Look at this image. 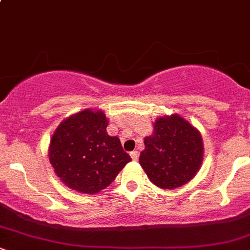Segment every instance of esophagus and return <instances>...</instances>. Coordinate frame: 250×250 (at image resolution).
Listing matches in <instances>:
<instances>
[{
	"label": "esophagus",
	"mask_w": 250,
	"mask_h": 250,
	"mask_svg": "<svg viewBox=\"0 0 250 250\" xmlns=\"http://www.w3.org/2000/svg\"><path fill=\"white\" fill-rule=\"evenodd\" d=\"M130 157L134 160V161H136V160L139 159V151H137V150H133V151H131V153H130Z\"/></svg>",
	"instance_id": "esophagus-1"
}]
</instances>
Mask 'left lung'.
<instances>
[{
    "instance_id": "obj_1",
    "label": "left lung",
    "mask_w": 250,
    "mask_h": 250,
    "mask_svg": "<svg viewBox=\"0 0 250 250\" xmlns=\"http://www.w3.org/2000/svg\"><path fill=\"white\" fill-rule=\"evenodd\" d=\"M140 165L157 187L175 189L186 185L202 165L200 131L177 114L159 117L154 131L145 139Z\"/></svg>"
}]
</instances>
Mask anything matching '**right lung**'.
<instances>
[{
	"instance_id": "add662e5",
	"label": "right lung",
	"mask_w": 250,
	"mask_h": 250,
	"mask_svg": "<svg viewBox=\"0 0 250 250\" xmlns=\"http://www.w3.org/2000/svg\"><path fill=\"white\" fill-rule=\"evenodd\" d=\"M107 125L103 111L84 109L56 128L48 156L67 187L84 194L99 193L131 161L119 137L107 134Z\"/></svg>"
}]
</instances>
